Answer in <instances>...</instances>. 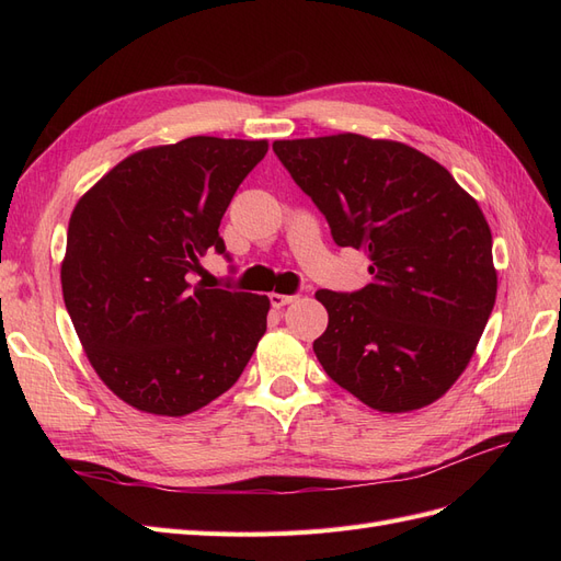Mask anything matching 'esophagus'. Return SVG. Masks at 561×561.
Wrapping results in <instances>:
<instances>
[{
  "mask_svg": "<svg viewBox=\"0 0 561 561\" xmlns=\"http://www.w3.org/2000/svg\"><path fill=\"white\" fill-rule=\"evenodd\" d=\"M295 299H297L295 295H278V293L268 295V301H271V307H274V309H280V307H285V304H293Z\"/></svg>",
  "mask_w": 561,
  "mask_h": 561,
  "instance_id": "1",
  "label": "esophagus"
}]
</instances>
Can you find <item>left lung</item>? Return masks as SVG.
<instances>
[{
  "label": "left lung",
  "mask_w": 561,
  "mask_h": 561,
  "mask_svg": "<svg viewBox=\"0 0 561 561\" xmlns=\"http://www.w3.org/2000/svg\"><path fill=\"white\" fill-rule=\"evenodd\" d=\"M276 157L325 215L332 239L369 257L371 283L318 290L328 377L371 410L443 398L468 367L496 301L491 229L445 165L393 140L339 133L276 140Z\"/></svg>",
  "instance_id": "left-lung-1"
}]
</instances>
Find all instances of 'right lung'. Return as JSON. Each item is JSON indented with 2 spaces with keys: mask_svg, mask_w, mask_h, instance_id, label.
<instances>
[{
  "mask_svg": "<svg viewBox=\"0 0 561 561\" xmlns=\"http://www.w3.org/2000/svg\"><path fill=\"white\" fill-rule=\"evenodd\" d=\"M266 140L196 135L135 151L79 198L60 266L62 299L98 377L157 416L229 390L266 332L268 297L192 285Z\"/></svg>",
  "mask_w": 561,
  "mask_h": 561,
  "instance_id": "add662e5",
  "label": "right lung"
}]
</instances>
